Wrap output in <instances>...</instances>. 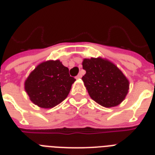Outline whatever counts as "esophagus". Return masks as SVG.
Returning a JSON list of instances; mask_svg holds the SVG:
<instances>
[{
    "instance_id": "1",
    "label": "esophagus",
    "mask_w": 155,
    "mask_h": 155,
    "mask_svg": "<svg viewBox=\"0 0 155 155\" xmlns=\"http://www.w3.org/2000/svg\"><path fill=\"white\" fill-rule=\"evenodd\" d=\"M81 76H82V75H81V74H79V75H78L75 78H76V79H80V78H81Z\"/></svg>"
}]
</instances>
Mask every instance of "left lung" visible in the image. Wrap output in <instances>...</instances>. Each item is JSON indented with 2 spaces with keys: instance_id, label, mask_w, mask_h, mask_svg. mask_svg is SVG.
I'll use <instances>...</instances> for the list:
<instances>
[{
  "instance_id": "8db88e82",
  "label": "left lung",
  "mask_w": 155,
  "mask_h": 155,
  "mask_svg": "<svg viewBox=\"0 0 155 155\" xmlns=\"http://www.w3.org/2000/svg\"><path fill=\"white\" fill-rule=\"evenodd\" d=\"M82 77L88 94L93 101L107 108L123 101L129 90V81L124 74L109 61L101 58H84Z\"/></svg>"
}]
</instances>
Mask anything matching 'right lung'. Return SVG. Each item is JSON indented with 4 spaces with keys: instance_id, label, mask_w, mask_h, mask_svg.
<instances>
[{
    "instance_id": "right-lung-1",
    "label": "right lung",
    "mask_w": 155,
    "mask_h": 155,
    "mask_svg": "<svg viewBox=\"0 0 155 155\" xmlns=\"http://www.w3.org/2000/svg\"><path fill=\"white\" fill-rule=\"evenodd\" d=\"M75 79L59 60L40 63L25 82L30 101L41 108H53L65 100Z\"/></svg>"
}]
</instances>
